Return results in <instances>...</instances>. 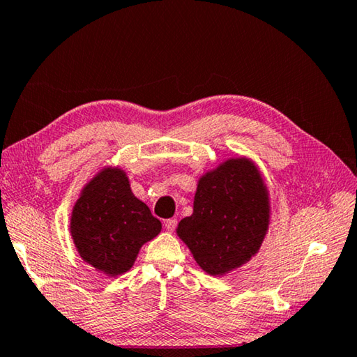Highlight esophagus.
Wrapping results in <instances>:
<instances>
[{"label": "esophagus", "instance_id": "obj_1", "mask_svg": "<svg viewBox=\"0 0 357 357\" xmlns=\"http://www.w3.org/2000/svg\"><path fill=\"white\" fill-rule=\"evenodd\" d=\"M176 223H178V220L176 219H168V220H165L164 222V225H165V229L168 233H172L174 228H176Z\"/></svg>", "mask_w": 357, "mask_h": 357}]
</instances>
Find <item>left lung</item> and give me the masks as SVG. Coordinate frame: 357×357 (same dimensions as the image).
<instances>
[{"mask_svg":"<svg viewBox=\"0 0 357 357\" xmlns=\"http://www.w3.org/2000/svg\"><path fill=\"white\" fill-rule=\"evenodd\" d=\"M271 225V197L263 173L250 157H228L203 173L193 213L176 234L209 275H227L261 249Z\"/></svg>","mask_w":357,"mask_h":357,"instance_id":"8db88e82","label":"left lung"}]
</instances>
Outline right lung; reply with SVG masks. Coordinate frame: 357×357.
<instances>
[{
    "label": "right lung",
    "mask_w": 357,
    "mask_h": 357,
    "mask_svg": "<svg viewBox=\"0 0 357 357\" xmlns=\"http://www.w3.org/2000/svg\"><path fill=\"white\" fill-rule=\"evenodd\" d=\"M160 229V220L134 195L119 165L102 167L82 187L69 223L78 255L107 277L128 273L143 244Z\"/></svg>",
    "instance_id": "1"
}]
</instances>
